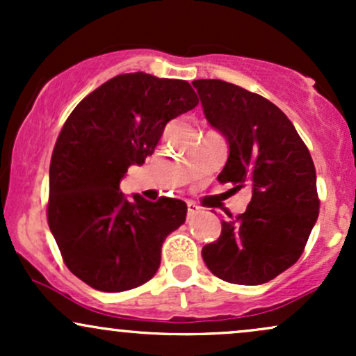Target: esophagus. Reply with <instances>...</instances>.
Wrapping results in <instances>:
<instances>
[{"label": "esophagus", "mask_w": 356, "mask_h": 356, "mask_svg": "<svg viewBox=\"0 0 356 356\" xmlns=\"http://www.w3.org/2000/svg\"><path fill=\"white\" fill-rule=\"evenodd\" d=\"M199 211H201V207H199L197 204H195V202H192V201L187 202V216H189V218H192V216H195V214H197Z\"/></svg>", "instance_id": "1"}]
</instances>
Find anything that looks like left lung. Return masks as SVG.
Here are the masks:
<instances>
[{
    "label": "left lung",
    "mask_w": 356,
    "mask_h": 356,
    "mask_svg": "<svg viewBox=\"0 0 356 356\" xmlns=\"http://www.w3.org/2000/svg\"><path fill=\"white\" fill-rule=\"evenodd\" d=\"M192 85L206 120L229 145L219 182L252 192L243 214L220 222L219 239L202 248V259L227 283H268L300 259L318 219L312 155L289 118L264 97L222 80Z\"/></svg>",
    "instance_id": "8db88e82"
}]
</instances>
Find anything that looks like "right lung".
<instances>
[{"mask_svg":"<svg viewBox=\"0 0 356 356\" xmlns=\"http://www.w3.org/2000/svg\"><path fill=\"white\" fill-rule=\"evenodd\" d=\"M197 104L187 81L136 72L105 81L67 118L51 155L48 226L83 283L120 293L157 273L165 238L186 222V202L127 199L120 181L154 154L167 122Z\"/></svg>","mask_w":356,"mask_h":356,"instance_id":"add662e5","label":"right lung"}]
</instances>
